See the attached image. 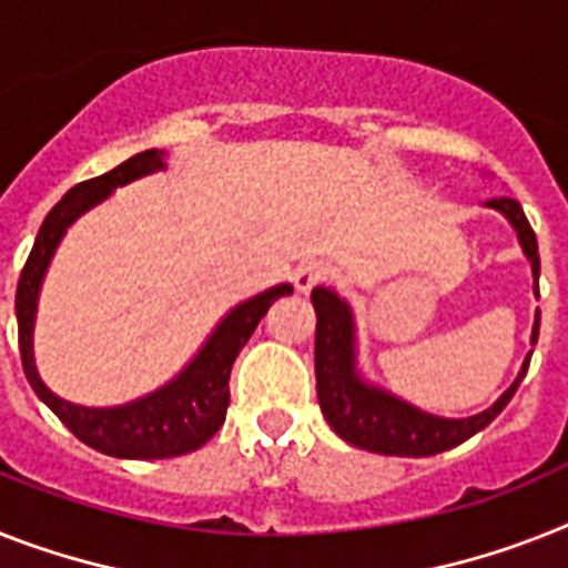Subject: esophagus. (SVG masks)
Returning a JSON list of instances; mask_svg holds the SVG:
<instances>
[{
	"label": "esophagus",
	"instance_id": "1",
	"mask_svg": "<svg viewBox=\"0 0 568 568\" xmlns=\"http://www.w3.org/2000/svg\"><path fill=\"white\" fill-rule=\"evenodd\" d=\"M326 276H329V265L326 262L306 260L294 268V285H297V292H312L315 285L324 283Z\"/></svg>",
	"mask_w": 568,
	"mask_h": 568
}]
</instances>
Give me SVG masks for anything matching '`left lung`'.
<instances>
[{"label": "left lung", "mask_w": 568, "mask_h": 568, "mask_svg": "<svg viewBox=\"0 0 568 568\" xmlns=\"http://www.w3.org/2000/svg\"><path fill=\"white\" fill-rule=\"evenodd\" d=\"M490 210H499L505 219L514 224L523 253L531 262L534 271V294L539 297V253L537 236L531 224L525 219L523 206L514 197H493L487 201ZM312 306L317 315L315 329V376H317V403L324 412L326 423L338 437L358 449L379 452V455H399V458H428L437 452H446L452 446L464 444L473 435H478L484 426H490L499 417L501 408L514 399L519 382L528 373L525 358L523 371L514 379L505 394L476 417H435L414 408L399 396L376 388L364 382L356 371V324H353V308L347 300H341L332 288L317 285L312 292ZM539 335V312L534 317L531 344H537Z\"/></svg>", "instance_id": "left-lung-1"}]
</instances>
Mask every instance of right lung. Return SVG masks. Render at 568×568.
<instances>
[{
  "label": "right lung",
  "instance_id": "obj_1",
  "mask_svg": "<svg viewBox=\"0 0 568 568\" xmlns=\"http://www.w3.org/2000/svg\"><path fill=\"white\" fill-rule=\"evenodd\" d=\"M165 151L149 149L133 154L113 172L101 178L84 180L60 197L52 212L45 215L43 227L37 233L26 268L17 285V326H20V358L26 379L31 382L34 394L60 417V423L92 449L113 455V458L154 460V458H178L186 452L204 446L227 417L230 405V371L233 362L260 326L265 312L276 297L292 294L288 283H280L268 292L244 300L236 308H230L224 321L215 326L206 344L197 349V356L174 376L169 385L156 388L154 394L133 399V403L116 405V408H84V405L67 403L45 388L43 379L37 376L34 367V315L40 285H43L45 268L58 251L60 239L69 224L81 219L87 210L101 204L116 186H124L131 180L154 174L165 169Z\"/></svg>",
  "mask_w": 568,
  "mask_h": 568
}]
</instances>
